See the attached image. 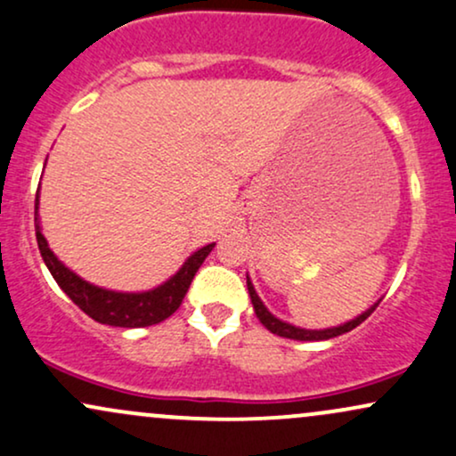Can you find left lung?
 <instances>
[{
  "mask_svg": "<svg viewBox=\"0 0 456 456\" xmlns=\"http://www.w3.org/2000/svg\"><path fill=\"white\" fill-rule=\"evenodd\" d=\"M248 290L251 297V305H254V312H256V315H258L260 322L265 324L273 335H280V337H286V339H297V341H326V339H333V337H337V335L350 333V330L356 329L358 324L365 322V320L373 314V309H376L379 303V301L373 303L367 312L356 315L354 320H347V322H344V324L330 326V329H314L312 330V329H301V326H294L290 322H283V320L275 318V315H273L269 309L265 307V303L260 301L258 294H256V288H254V283H251L249 275H248Z\"/></svg>",
  "mask_w": 456,
  "mask_h": 456,
  "instance_id": "obj_1",
  "label": "left lung"
}]
</instances>
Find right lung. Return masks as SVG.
I'll return each mask as SVG.
<instances>
[{
    "instance_id": "add662e5",
    "label": "right lung",
    "mask_w": 456,
    "mask_h": 456,
    "mask_svg": "<svg viewBox=\"0 0 456 456\" xmlns=\"http://www.w3.org/2000/svg\"><path fill=\"white\" fill-rule=\"evenodd\" d=\"M37 207H40V190L36 194V239L37 248H40L42 260L51 271L53 280L59 283L63 292L72 298L74 305H78L89 318L95 322L109 324V326H121V329H141V326L159 324L162 320L170 318L179 305L183 303L187 288H190L191 280H194L196 271L216 248V243H208L200 248L183 262L179 271L175 273L170 280L159 283L158 288L144 292H117L109 290V288L94 286V283L85 281L77 273L69 271L61 260L53 254L48 248L45 234H42L40 216H37Z\"/></svg>"
}]
</instances>
